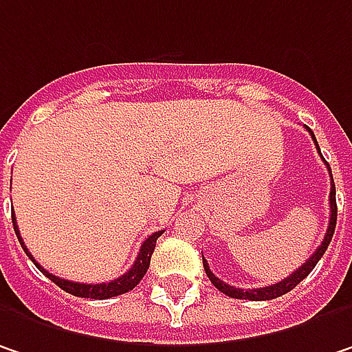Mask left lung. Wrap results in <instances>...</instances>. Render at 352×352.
<instances>
[{"instance_id":"8db88e82","label":"left lung","mask_w":352,"mask_h":352,"mask_svg":"<svg viewBox=\"0 0 352 352\" xmlns=\"http://www.w3.org/2000/svg\"><path fill=\"white\" fill-rule=\"evenodd\" d=\"M310 137H312V141L316 143V137H314V133L310 131ZM316 148H318V143H316ZM318 153H320V148H318ZM327 167H329V163H327ZM329 173H331V195H329V204H331V221H329V230H327V234H324V240L322 243L316 248V252L304 262L302 266L298 268L296 272H292L288 278H284L282 282H278V284H270V286H264V288H254V290H241V288H236V286H230V284H226L223 280H219L213 272L209 270L208 262H206V258H204V268H206V274H208V278L211 280V284L219 290V292H223V294H228V296H232V298H240V300H272V298H278V296H282V294H286V292H290L292 288H296L300 282H302L304 278L310 274V272L314 270V266L318 264V260L324 256V252H327V248H329V243L333 240V234H335V228H336V189H335V181H333V171H331V167H329Z\"/></svg>"}]
</instances>
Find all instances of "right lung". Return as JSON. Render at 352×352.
I'll return each instance as SVG.
<instances>
[{"instance_id": "obj_1", "label": "right lung", "mask_w": 352, "mask_h": 352, "mask_svg": "<svg viewBox=\"0 0 352 352\" xmlns=\"http://www.w3.org/2000/svg\"><path fill=\"white\" fill-rule=\"evenodd\" d=\"M12 219H14V230H16V236L19 243H21V248H23V252L30 256V260L36 264V268L40 272H44L46 276H48L50 280L56 284V286H60L62 290H66L68 294H72V296H80V298H96V300H107V298H112V296H120V294H124V292H129V290H133L141 280H143V276L148 270V264H151V256H153V252H155V243H157V238L163 234V232H155L153 236H148L146 240L143 241V245H141V252H139V256H137V260H135V264L131 266V270L124 272L120 278H116V280H111V282H102V284H80V282H70V280H64V278H58V276H54V274H50L46 268H42L34 258H32V254H30V250L25 248V243L21 240V236H19V230H17V223H16V215H12Z\"/></svg>"}]
</instances>
